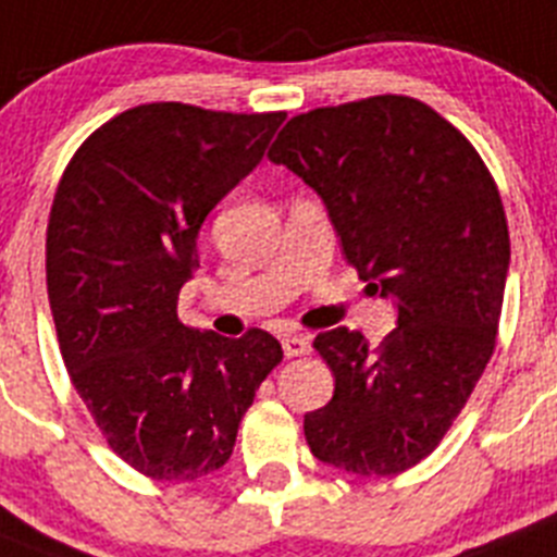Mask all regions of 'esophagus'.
<instances>
[{
  "label": "esophagus",
  "instance_id": "esophagus-1",
  "mask_svg": "<svg viewBox=\"0 0 557 557\" xmlns=\"http://www.w3.org/2000/svg\"><path fill=\"white\" fill-rule=\"evenodd\" d=\"M283 352L288 355V358H299V355H308L310 352V338H305V335H297V333L283 335Z\"/></svg>",
  "mask_w": 557,
  "mask_h": 557
}]
</instances>
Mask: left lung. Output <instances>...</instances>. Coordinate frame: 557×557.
<instances>
[{"instance_id": "1", "label": "left lung", "mask_w": 557, "mask_h": 557, "mask_svg": "<svg viewBox=\"0 0 557 557\" xmlns=\"http://www.w3.org/2000/svg\"><path fill=\"white\" fill-rule=\"evenodd\" d=\"M324 199L360 280L397 299L380 347L315 335L333 399L305 416L322 463L388 478L447 435L497 347L510 235L488 166L458 127L403 94L313 108L269 149Z\"/></svg>"}]
</instances>
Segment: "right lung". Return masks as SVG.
<instances>
[{
  "label": "right lung",
  "instance_id": "1",
  "mask_svg": "<svg viewBox=\"0 0 557 557\" xmlns=\"http://www.w3.org/2000/svg\"><path fill=\"white\" fill-rule=\"evenodd\" d=\"M283 119L135 104L79 144L54 191L47 290L60 355L108 447L152 480L222 469L283 360L267 330L224 338L177 315L205 216L258 166Z\"/></svg>",
  "mask_w": 557,
  "mask_h": 557
}]
</instances>
